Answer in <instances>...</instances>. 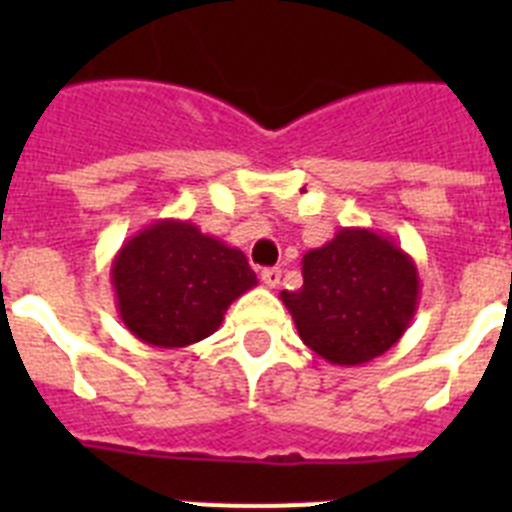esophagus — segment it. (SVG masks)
Wrapping results in <instances>:
<instances>
[{"label":"esophagus","instance_id":"esophagus-1","mask_svg":"<svg viewBox=\"0 0 512 512\" xmlns=\"http://www.w3.org/2000/svg\"><path fill=\"white\" fill-rule=\"evenodd\" d=\"M261 282H264L269 289L279 287V282H282V269H277V266L264 269V271H261Z\"/></svg>","mask_w":512,"mask_h":512}]
</instances>
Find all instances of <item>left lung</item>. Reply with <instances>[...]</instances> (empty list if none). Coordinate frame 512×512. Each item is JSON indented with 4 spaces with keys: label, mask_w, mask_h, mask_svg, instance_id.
<instances>
[{
    "label": "left lung",
    "mask_w": 512,
    "mask_h": 512,
    "mask_svg": "<svg viewBox=\"0 0 512 512\" xmlns=\"http://www.w3.org/2000/svg\"><path fill=\"white\" fill-rule=\"evenodd\" d=\"M420 297L413 256L369 228H341L302 256V287L282 292L302 343L336 366L390 351L410 328Z\"/></svg>",
    "instance_id": "left-lung-1"
}]
</instances>
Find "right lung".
<instances>
[{
  "label": "right lung",
  "mask_w": 512,
  "mask_h": 512,
  "mask_svg": "<svg viewBox=\"0 0 512 512\" xmlns=\"http://www.w3.org/2000/svg\"><path fill=\"white\" fill-rule=\"evenodd\" d=\"M110 279L125 328L158 348L212 336L225 310L259 284L241 248L176 217L156 220L122 243Z\"/></svg>",
  "instance_id": "obj_1"
}]
</instances>
